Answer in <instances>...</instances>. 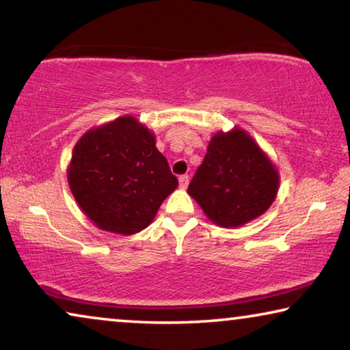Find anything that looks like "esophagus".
<instances>
[{
  "instance_id": "34e87169",
  "label": "esophagus",
  "mask_w": 350,
  "mask_h": 350,
  "mask_svg": "<svg viewBox=\"0 0 350 350\" xmlns=\"http://www.w3.org/2000/svg\"><path fill=\"white\" fill-rule=\"evenodd\" d=\"M189 182H190V179H189V176H187V174L179 177V185H180V189H187V187H189Z\"/></svg>"
}]
</instances>
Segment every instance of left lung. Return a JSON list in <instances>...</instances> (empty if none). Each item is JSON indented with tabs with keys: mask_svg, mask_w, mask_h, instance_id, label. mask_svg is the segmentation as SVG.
<instances>
[{
	"mask_svg": "<svg viewBox=\"0 0 350 350\" xmlns=\"http://www.w3.org/2000/svg\"><path fill=\"white\" fill-rule=\"evenodd\" d=\"M280 187L278 171L242 129L218 132L189 185V195L211 221L236 228L272 206Z\"/></svg>",
	"mask_w": 350,
	"mask_h": 350,
	"instance_id": "8db88e82",
	"label": "left lung"
}]
</instances>
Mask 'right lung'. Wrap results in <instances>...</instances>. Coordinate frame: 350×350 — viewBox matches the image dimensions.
I'll return each mask as SVG.
<instances>
[{
	"instance_id": "right-lung-1",
	"label": "right lung",
	"mask_w": 350,
	"mask_h": 350,
	"mask_svg": "<svg viewBox=\"0 0 350 350\" xmlns=\"http://www.w3.org/2000/svg\"><path fill=\"white\" fill-rule=\"evenodd\" d=\"M67 180L94 225L124 236L148 228L179 185L154 133L133 116L88 130L72 152Z\"/></svg>"
}]
</instances>
